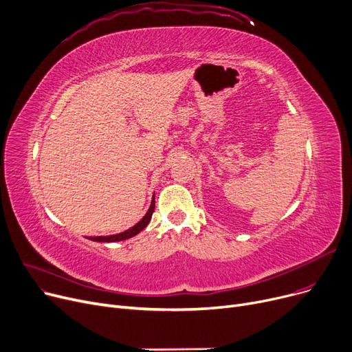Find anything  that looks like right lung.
Listing matches in <instances>:
<instances>
[{
	"instance_id": "obj_1",
	"label": "right lung",
	"mask_w": 352,
	"mask_h": 352,
	"mask_svg": "<svg viewBox=\"0 0 352 352\" xmlns=\"http://www.w3.org/2000/svg\"><path fill=\"white\" fill-rule=\"evenodd\" d=\"M154 208H155V198L153 197V201H151V206L150 208H148L146 214L142 217L141 221H138V223L131 227L129 230L124 231V232H120V234H116V235H105V236H89V239H92V241H98V243H116V241H124V239H128L131 238L137 234H140L146 226L148 223L151 221V217H153V212H154Z\"/></svg>"
}]
</instances>
